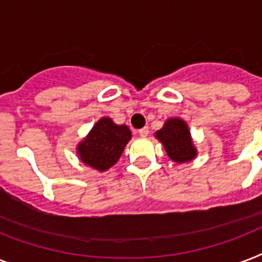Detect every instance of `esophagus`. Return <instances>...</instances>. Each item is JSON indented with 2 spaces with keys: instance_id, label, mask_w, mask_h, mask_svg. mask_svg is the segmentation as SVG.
<instances>
[{
  "instance_id": "esophagus-1",
  "label": "esophagus",
  "mask_w": 262,
  "mask_h": 262,
  "mask_svg": "<svg viewBox=\"0 0 262 262\" xmlns=\"http://www.w3.org/2000/svg\"><path fill=\"white\" fill-rule=\"evenodd\" d=\"M139 135L141 136V137H147V136L149 135V129H148L147 126L143 127V129H140V130H139Z\"/></svg>"
}]
</instances>
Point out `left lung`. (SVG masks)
Segmentation results:
<instances>
[{"mask_svg": "<svg viewBox=\"0 0 262 262\" xmlns=\"http://www.w3.org/2000/svg\"><path fill=\"white\" fill-rule=\"evenodd\" d=\"M156 139L163 144L168 158L177 163L190 162L197 155L187 123L181 118H170L163 127L155 133Z\"/></svg>", "mask_w": 262, "mask_h": 262, "instance_id": "1", "label": "left lung"}]
</instances>
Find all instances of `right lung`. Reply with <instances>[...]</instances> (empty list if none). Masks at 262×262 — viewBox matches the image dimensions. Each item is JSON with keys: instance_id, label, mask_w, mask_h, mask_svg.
I'll return each mask as SVG.
<instances>
[{"instance_id": "add662e5", "label": "right lung", "mask_w": 262, "mask_h": 262, "mask_svg": "<svg viewBox=\"0 0 262 262\" xmlns=\"http://www.w3.org/2000/svg\"><path fill=\"white\" fill-rule=\"evenodd\" d=\"M130 139L132 132L126 125H117L108 117H103L79 143L77 155L84 164L107 171L118 162Z\"/></svg>"}]
</instances>
